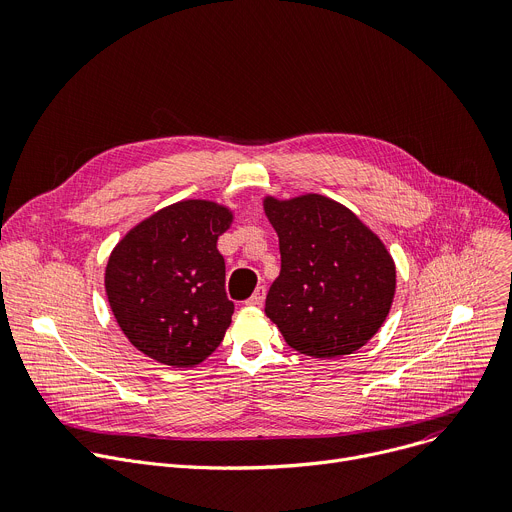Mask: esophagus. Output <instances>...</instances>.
<instances>
[{"label": "esophagus", "instance_id": "1", "mask_svg": "<svg viewBox=\"0 0 512 512\" xmlns=\"http://www.w3.org/2000/svg\"><path fill=\"white\" fill-rule=\"evenodd\" d=\"M263 300H265V288H263V286H257V290L251 294V298L247 300V304H251V306H261Z\"/></svg>", "mask_w": 512, "mask_h": 512}]
</instances>
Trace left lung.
Segmentation results:
<instances>
[{
  "label": "left lung",
  "instance_id": "left-lung-1",
  "mask_svg": "<svg viewBox=\"0 0 512 512\" xmlns=\"http://www.w3.org/2000/svg\"><path fill=\"white\" fill-rule=\"evenodd\" d=\"M280 236L282 271L265 315L300 354L337 358L362 348L389 315L395 265L348 208L323 197L265 199Z\"/></svg>",
  "mask_w": 512,
  "mask_h": 512
}]
</instances>
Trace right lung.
<instances>
[{"label":"right lung","mask_w":512,"mask_h":512,"mask_svg":"<svg viewBox=\"0 0 512 512\" xmlns=\"http://www.w3.org/2000/svg\"><path fill=\"white\" fill-rule=\"evenodd\" d=\"M230 212L181 201L135 226L109 257L105 286L129 342L156 362L187 368L224 339L234 313L218 236Z\"/></svg>","instance_id":"obj_1"}]
</instances>
